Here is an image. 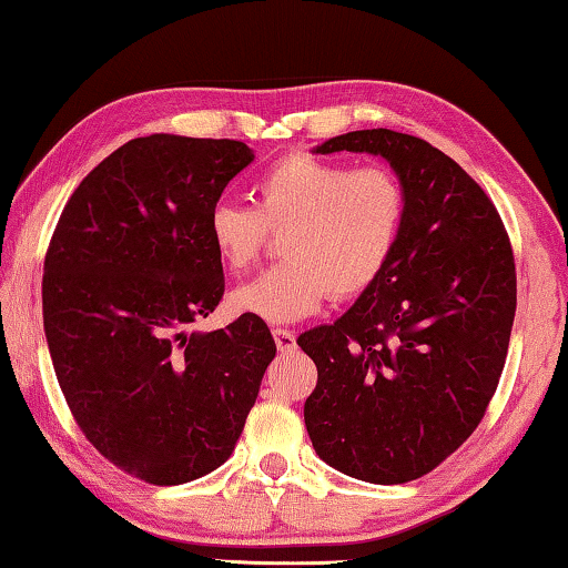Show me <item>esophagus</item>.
<instances>
[{
    "instance_id": "obj_1",
    "label": "esophagus",
    "mask_w": 568,
    "mask_h": 568,
    "mask_svg": "<svg viewBox=\"0 0 568 568\" xmlns=\"http://www.w3.org/2000/svg\"><path fill=\"white\" fill-rule=\"evenodd\" d=\"M273 338L277 351H293L295 348V333L287 328H273Z\"/></svg>"
}]
</instances>
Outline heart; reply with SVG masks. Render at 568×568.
I'll list each match as a JSON object with an SVG mask.
<instances>
[{
	"label": "heart",
	"instance_id": "1",
	"mask_svg": "<svg viewBox=\"0 0 568 568\" xmlns=\"http://www.w3.org/2000/svg\"><path fill=\"white\" fill-rule=\"evenodd\" d=\"M255 206L217 202L206 235L220 263L245 273L257 263L270 232H282L283 263L230 293L242 316L293 323L328 298L346 301L368 291L399 245L407 194L384 166L293 151L255 179Z\"/></svg>",
	"mask_w": 568,
	"mask_h": 568
}]
</instances>
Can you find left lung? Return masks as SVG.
Returning <instances> with one entry per match:
<instances>
[{
    "label": "left lung",
    "mask_w": 568,
    "mask_h": 568,
    "mask_svg": "<svg viewBox=\"0 0 568 568\" xmlns=\"http://www.w3.org/2000/svg\"><path fill=\"white\" fill-rule=\"evenodd\" d=\"M384 156L407 194L389 265L298 346L318 368L305 429L323 463L397 485L435 470L485 417L516 318V263L490 196L425 139L351 131L316 149Z\"/></svg>",
    "instance_id": "left-lung-1"
}]
</instances>
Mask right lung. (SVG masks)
<instances>
[{
	"instance_id": "1",
	"label": "right lung",
	"mask_w": 568,
	"mask_h": 568,
	"mask_svg": "<svg viewBox=\"0 0 568 568\" xmlns=\"http://www.w3.org/2000/svg\"><path fill=\"white\" fill-rule=\"evenodd\" d=\"M255 154L232 139H133L70 194L42 275L52 366L88 443L179 485L235 449L275 358L263 318L189 331L224 295L206 217Z\"/></svg>"
}]
</instances>
